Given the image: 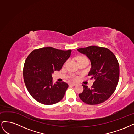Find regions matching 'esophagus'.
Wrapping results in <instances>:
<instances>
[{
    "mask_svg": "<svg viewBox=\"0 0 134 134\" xmlns=\"http://www.w3.org/2000/svg\"><path fill=\"white\" fill-rule=\"evenodd\" d=\"M69 85H70V86H73L76 85V84L75 83H70Z\"/></svg>",
    "mask_w": 134,
    "mask_h": 134,
    "instance_id": "obj_1",
    "label": "esophagus"
}]
</instances>
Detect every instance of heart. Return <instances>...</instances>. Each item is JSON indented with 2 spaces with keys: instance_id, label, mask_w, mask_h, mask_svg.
I'll use <instances>...</instances> for the list:
<instances>
[{
  "instance_id": "1",
  "label": "heart",
  "mask_w": 134,
  "mask_h": 134,
  "mask_svg": "<svg viewBox=\"0 0 134 134\" xmlns=\"http://www.w3.org/2000/svg\"><path fill=\"white\" fill-rule=\"evenodd\" d=\"M85 57H79V58H78V60L79 59H82V58H85Z\"/></svg>"
}]
</instances>
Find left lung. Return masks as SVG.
I'll return each instance as SVG.
<instances>
[{"label": "left lung", "mask_w": 134, "mask_h": 134, "mask_svg": "<svg viewBox=\"0 0 134 134\" xmlns=\"http://www.w3.org/2000/svg\"><path fill=\"white\" fill-rule=\"evenodd\" d=\"M89 58L91 68L88 76L95 81L91 88L82 85L83 91L79 96L88 105H97L106 101L113 94L119 82L120 69L114 54L106 48L91 46L77 49Z\"/></svg>", "instance_id": "obj_1"}]
</instances>
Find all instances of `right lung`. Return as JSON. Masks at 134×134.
Listing matches in <instances>:
<instances>
[{
    "instance_id": "1",
    "label": "right lung",
    "mask_w": 134,
    "mask_h": 134,
    "mask_svg": "<svg viewBox=\"0 0 134 134\" xmlns=\"http://www.w3.org/2000/svg\"><path fill=\"white\" fill-rule=\"evenodd\" d=\"M71 51L47 47L33 50L29 54L24 64V81L29 93L37 101L50 105L63 98L68 85L64 82L53 83L52 74L61 70Z\"/></svg>"
}]
</instances>
